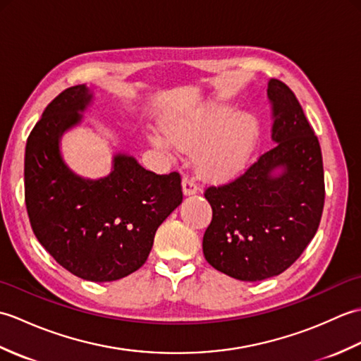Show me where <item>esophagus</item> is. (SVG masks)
<instances>
[{"mask_svg":"<svg viewBox=\"0 0 361 361\" xmlns=\"http://www.w3.org/2000/svg\"><path fill=\"white\" fill-rule=\"evenodd\" d=\"M183 192H185V195H194L198 192L197 183L188 175L183 176Z\"/></svg>","mask_w":361,"mask_h":361,"instance_id":"1","label":"esophagus"}]
</instances>
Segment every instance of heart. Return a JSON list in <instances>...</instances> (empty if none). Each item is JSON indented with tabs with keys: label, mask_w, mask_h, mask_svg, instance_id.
<instances>
[{
	"label": "heart",
	"mask_w": 361,
	"mask_h": 361,
	"mask_svg": "<svg viewBox=\"0 0 361 361\" xmlns=\"http://www.w3.org/2000/svg\"><path fill=\"white\" fill-rule=\"evenodd\" d=\"M167 137L183 150L198 152L197 163L200 172L211 178L239 171L256 149L260 126L250 113L235 114L233 106L214 105L195 116L176 119L166 127ZM152 142L159 149H169L159 136Z\"/></svg>",
	"instance_id": "obj_1"
}]
</instances>
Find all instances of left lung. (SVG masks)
<instances>
[{
	"label": "left lung",
	"instance_id": "8db88e82",
	"mask_svg": "<svg viewBox=\"0 0 361 361\" xmlns=\"http://www.w3.org/2000/svg\"><path fill=\"white\" fill-rule=\"evenodd\" d=\"M274 145L235 180L204 190L212 220L203 255L216 270L239 281L278 276L317 234L324 208L319 141L293 91L268 82ZM278 166L283 172L273 176Z\"/></svg>",
	"mask_w": 361,
	"mask_h": 361
}]
</instances>
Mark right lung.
Returning a JSON list of instances; mask_svg holds the SVG:
<instances>
[{
    "instance_id": "right-lung-1",
    "label": "right lung",
    "mask_w": 361,
    "mask_h": 361,
    "mask_svg": "<svg viewBox=\"0 0 361 361\" xmlns=\"http://www.w3.org/2000/svg\"><path fill=\"white\" fill-rule=\"evenodd\" d=\"M91 97L75 85L44 109L26 142L25 202L35 237L57 264L78 278L110 282L147 260L158 226L183 202L181 176L145 171L121 153L104 178L75 175L59 142Z\"/></svg>"
}]
</instances>
